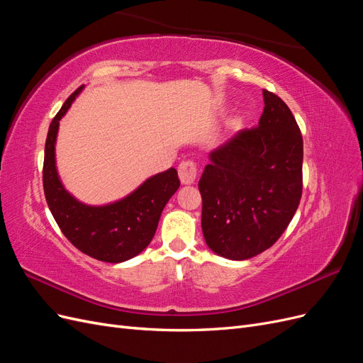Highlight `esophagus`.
<instances>
[{"label": "esophagus", "mask_w": 363, "mask_h": 363, "mask_svg": "<svg viewBox=\"0 0 363 363\" xmlns=\"http://www.w3.org/2000/svg\"><path fill=\"white\" fill-rule=\"evenodd\" d=\"M179 177L183 184H192L196 179V167L195 163L188 160V162H182L179 164Z\"/></svg>", "instance_id": "esophagus-1"}]
</instances>
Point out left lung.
Segmentation results:
<instances>
[{"label":"left lung","mask_w":363,"mask_h":363,"mask_svg":"<svg viewBox=\"0 0 363 363\" xmlns=\"http://www.w3.org/2000/svg\"><path fill=\"white\" fill-rule=\"evenodd\" d=\"M263 101L259 125L208 152L199 182L206 244L230 260L276 244L301 199V131L281 98L263 89Z\"/></svg>","instance_id":"obj_1"}]
</instances>
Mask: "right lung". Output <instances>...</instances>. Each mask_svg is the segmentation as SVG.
Instances as JSON below:
<instances>
[{
    "label": "right lung",
    "instance_id": "add662e5",
    "mask_svg": "<svg viewBox=\"0 0 363 363\" xmlns=\"http://www.w3.org/2000/svg\"><path fill=\"white\" fill-rule=\"evenodd\" d=\"M79 87L54 116L48 128L43 159V191L50 211L69 242L84 255L108 263L133 259L144 251L156 233L160 215L180 180L175 168L151 175L116 201L86 204L65 188L56 164V140L60 119L80 95Z\"/></svg>",
    "mask_w": 363,
    "mask_h": 363
}]
</instances>
